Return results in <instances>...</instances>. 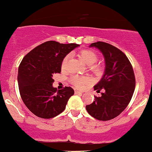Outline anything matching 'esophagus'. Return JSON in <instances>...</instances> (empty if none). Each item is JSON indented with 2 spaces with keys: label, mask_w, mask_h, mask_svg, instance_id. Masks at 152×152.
<instances>
[{
  "label": "esophagus",
  "mask_w": 152,
  "mask_h": 152,
  "mask_svg": "<svg viewBox=\"0 0 152 152\" xmlns=\"http://www.w3.org/2000/svg\"><path fill=\"white\" fill-rule=\"evenodd\" d=\"M75 94H82V93H83V91H82V90H75Z\"/></svg>",
  "instance_id": "34e87169"
}]
</instances>
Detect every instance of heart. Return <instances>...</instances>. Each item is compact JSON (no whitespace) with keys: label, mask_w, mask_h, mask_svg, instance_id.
Returning a JSON list of instances; mask_svg holds the SVG:
<instances>
[{"label":"heart","mask_w":152,"mask_h":152,"mask_svg":"<svg viewBox=\"0 0 152 152\" xmlns=\"http://www.w3.org/2000/svg\"><path fill=\"white\" fill-rule=\"evenodd\" d=\"M80 57L82 59V60L87 65L90 66L93 68L96 72H99L100 70V68L98 65H93L95 63H96L98 61V55L95 53L94 51L90 50V49H84V50L81 51L80 52ZM68 59H69V56H66L63 59L62 62V68L65 67L66 64H67ZM71 83H72L77 88H83L85 85L88 84L89 83V80L86 77H83L78 75L72 76L70 79Z\"/></svg>","instance_id":"1"}]
</instances>
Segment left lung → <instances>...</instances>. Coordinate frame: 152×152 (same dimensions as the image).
<instances>
[{"label": "left lung", "mask_w": 152, "mask_h": 152, "mask_svg": "<svg viewBox=\"0 0 152 152\" xmlns=\"http://www.w3.org/2000/svg\"><path fill=\"white\" fill-rule=\"evenodd\" d=\"M90 47H95L102 52L105 69L103 77L94 86L98 93L103 90L101 96H95L93 103L86 105V110L98 120H111L130 103L136 85L134 69L126 54L111 44L98 42Z\"/></svg>", "instance_id": "8db88e82"}]
</instances>
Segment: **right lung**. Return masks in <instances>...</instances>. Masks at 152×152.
Instances as JSON below:
<instances>
[{"instance_id":"obj_1","label":"right lung","mask_w":152,"mask_h":152,"mask_svg":"<svg viewBox=\"0 0 152 152\" xmlns=\"http://www.w3.org/2000/svg\"><path fill=\"white\" fill-rule=\"evenodd\" d=\"M79 46L49 41L37 46L22 59L18 71L20 95L35 115L48 119L64 111L74 90L65 87L57 90L52 86L53 75L61 72L63 59Z\"/></svg>"}]
</instances>
